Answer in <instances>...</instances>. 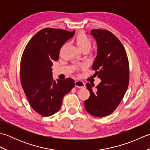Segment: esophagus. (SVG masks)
<instances>
[{"label":"esophagus","instance_id":"esophagus-1","mask_svg":"<svg viewBox=\"0 0 150 150\" xmlns=\"http://www.w3.org/2000/svg\"><path fill=\"white\" fill-rule=\"evenodd\" d=\"M75 86L79 88H82L85 87V83L82 81H75Z\"/></svg>","mask_w":150,"mask_h":150}]
</instances>
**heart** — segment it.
<instances>
[{
  "mask_svg": "<svg viewBox=\"0 0 150 150\" xmlns=\"http://www.w3.org/2000/svg\"><path fill=\"white\" fill-rule=\"evenodd\" d=\"M76 44L78 46L79 50H81L82 52L83 51H86L88 52L89 50H90L92 46V41L84 33H80L76 37ZM65 45L63 46L62 49L64 47Z\"/></svg>",
  "mask_w": 150,
  "mask_h": 150,
  "instance_id": "b5f03b06",
  "label": "heart"
}]
</instances>
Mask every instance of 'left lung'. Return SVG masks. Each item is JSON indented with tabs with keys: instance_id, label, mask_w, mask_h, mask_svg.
Instances as JSON below:
<instances>
[{
	"instance_id": "left-lung-1",
	"label": "left lung",
	"mask_w": 150,
	"mask_h": 150,
	"mask_svg": "<svg viewBox=\"0 0 150 150\" xmlns=\"http://www.w3.org/2000/svg\"><path fill=\"white\" fill-rule=\"evenodd\" d=\"M97 44V55L92 69L101 79L95 89L86 84L90 93L84 102L85 109L93 116L109 115L120 103L129 84V62L126 50L118 38L105 30H92Z\"/></svg>"
}]
</instances>
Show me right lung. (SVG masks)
Here are the masks:
<instances>
[{
    "label": "right lung",
    "mask_w": 150,
    "mask_h": 150,
    "mask_svg": "<svg viewBox=\"0 0 150 150\" xmlns=\"http://www.w3.org/2000/svg\"><path fill=\"white\" fill-rule=\"evenodd\" d=\"M75 34L54 28H44L28 43L21 60L22 87L31 106L40 115L55 114L62 106V98L75 86L71 78L54 81L53 62L59 58L60 49Z\"/></svg>",
    "instance_id": "obj_1"
}]
</instances>
